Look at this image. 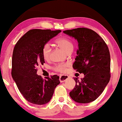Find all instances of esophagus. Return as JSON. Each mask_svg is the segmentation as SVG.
<instances>
[{
	"label": "esophagus",
	"instance_id": "esophagus-1",
	"mask_svg": "<svg viewBox=\"0 0 122 122\" xmlns=\"http://www.w3.org/2000/svg\"><path fill=\"white\" fill-rule=\"evenodd\" d=\"M69 76L67 75H62L60 76V81L61 83L64 82L65 81H66V79H68Z\"/></svg>",
	"mask_w": 122,
	"mask_h": 122
}]
</instances>
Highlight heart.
Returning a JSON list of instances; mask_svg holds the SVG:
<instances>
[{"instance_id":"1","label":"heart","mask_w":122,"mask_h":122,"mask_svg":"<svg viewBox=\"0 0 122 122\" xmlns=\"http://www.w3.org/2000/svg\"><path fill=\"white\" fill-rule=\"evenodd\" d=\"M56 44L62 50L65 51L66 53H69L72 52L73 50L74 45L72 43L70 40L67 38H60L56 41ZM51 52V49L50 45L48 43L44 44L42 49V54L43 58L46 60H48L50 58ZM68 64H58L55 67V69L56 71L60 72H65L66 71V69Z\"/></svg>"}]
</instances>
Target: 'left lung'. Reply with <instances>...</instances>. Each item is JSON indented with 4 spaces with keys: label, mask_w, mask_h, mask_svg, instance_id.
<instances>
[{
    "label": "left lung",
    "mask_w": 122,
    "mask_h": 122,
    "mask_svg": "<svg viewBox=\"0 0 122 122\" xmlns=\"http://www.w3.org/2000/svg\"><path fill=\"white\" fill-rule=\"evenodd\" d=\"M63 33L74 37L78 50L74 69L84 74L79 80L74 78L75 87L70 92L74 101L86 104L95 101L102 93L110 78V55L102 38L91 29L80 27L65 30Z\"/></svg>",
    "instance_id": "left-lung-1"
}]
</instances>
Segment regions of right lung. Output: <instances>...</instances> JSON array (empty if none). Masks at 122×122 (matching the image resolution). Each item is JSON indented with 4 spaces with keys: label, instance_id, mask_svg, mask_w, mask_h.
Here are the masks:
<instances>
[{
    "label": "right lung",
    "instance_id": "1",
    "mask_svg": "<svg viewBox=\"0 0 122 122\" xmlns=\"http://www.w3.org/2000/svg\"><path fill=\"white\" fill-rule=\"evenodd\" d=\"M60 32L30 30L20 38L14 48L12 78L23 96L31 104L41 105L50 102L55 89L60 83L57 75L43 79L36 74L37 67L45 62L42 54L43 46Z\"/></svg>",
    "mask_w": 122,
    "mask_h": 122
}]
</instances>
